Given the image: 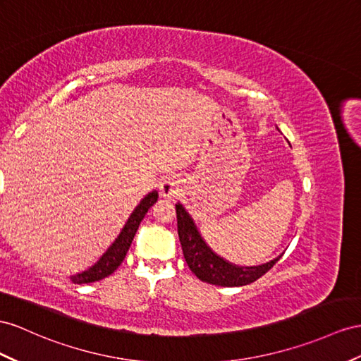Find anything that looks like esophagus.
<instances>
[{
	"label": "esophagus",
	"mask_w": 361,
	"mask_h": 361,
	"mask_svg": "<svg viewBox=\"0 0 361 361\" xmlns=\"http://www.w3.org/2000/svg\"><path fill=\"white\" fill-rule=\"evenodd\" d=\"M181 190V180L175 175H169V177H164L160 183V193L161 197L166 198H172L175 195H178V192Z\"/></svg>",
	"instance_id": "34e87169"
}]
</instances>
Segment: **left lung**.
Segmentation results:
<instances>
[{
  "label": "left lung",
  "instance_id": "1",
  "mask_svg": "<svg viewBox=\"0 0 361 361\" xmlns=\"http://www.w3.org/2000/svg\"><path fill=\"white\" fill-rule=\"evenodd\" d=\"M175 210H177L178 236L184 259H186L192 273L202 282L219 286H243L252 283L269 271L282 257L281 255L270 262L256 267H239L230 264L204 243L195 223L183 204L180 202L175 204Z\"/></svg>",
  "mask_w": 361,
  "mask_h": 361
}]
</instances>
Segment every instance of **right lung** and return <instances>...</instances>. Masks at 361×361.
<instances>
[{
    "mask_svg": "<svg viewBox=\"0 0 361 361\" xmlns=\"http://www.w3.org/2000/svg\"><path fill=\"white\" fill-rule=\"evenodd\" d=\"M157 198H159V193H157V190L147 193V195L140 201V204L135 207L131 216L128 218L125 227L122 228V232H120V235L117 236L113 245L108 248V250L104 253V256H102L100 259L91 267V269H88L87 271H82L79 274L71 276L70 277L71 282L73 283H90V282L105 279L106 276L114 273L117 270V267L123 262L129 247H131V243L135 236L138 226H140L142 219L147 214V210L152 207Z\"/></svg>",
    "mask_w": 361,
    "mask_h": 361,
    "instance_id": "add662e5",
    "label": "right lung"
}]
</instances>
